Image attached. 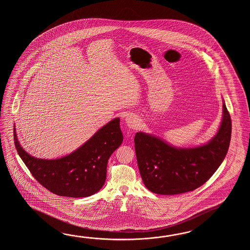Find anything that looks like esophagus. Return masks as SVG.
<instances>
[{"label": "esophagus", "mask_w": 250, "mask_h": 250, "mask_svg": "<svg viewBox=\"0 0 250 250\" xmlns=\"http://www.w3.org/2000/svg\"><path fill=\"white\" fill-rule=\"evenodd\" d=\"M126 123H127V127L129 128H136L138 126V118L134 115H128L126 118Z\"/></svg>", "instance_id": "obj_1"}]
</instances>
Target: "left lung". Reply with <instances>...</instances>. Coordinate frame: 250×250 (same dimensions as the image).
I'll use <instances>...</instances> for the list:
<instances>
[{
	"label": "left lung",
	"mask_w": 250,
	"mask_h": 250,
	"mask_svg": "<svg viewBox=\"0 0 250 250\" xmlns=\"http://www.w3.org/2000/svg\"><path fill=\"white\" fill-rule=\"evenodd\" d=\"M231 119L223 103L217 135L195 148H175L159 138L138 132L134 138L139 172L145 186L160 195L193 191L216 171L228 152Z\"/></svg>",
	"instance_id": "obj_1"
}]
</instances>
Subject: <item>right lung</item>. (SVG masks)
Masks as SVG:
<instances>
[{"mask_svg":"<svg viewBox=\"0 0 250 250\" xmlns=\"http://www.w3.org/2000/svg\"><path fill=\"white\" fill-rule=\"evenodd\" d=\"M17 152L33 177L43 188L62 197H89L101 189L106 179L107 163L123 143L120 119L102 127L72 154L55 160L38 159L24 151L17 139Z\"/></svg>","mask_w":250,"mask_h":250,"instance_id":"right-lung-1","label":"right lung"}]
</instances>
